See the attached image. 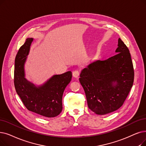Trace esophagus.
<instances>
[{
    "instance_id": "34e87169",
    "label": "esophagus",
    "mask_w": 146,
    "mask_h": 146,
    "mask_svg": "<svg viewBox=\"0 0 146 146\" xmlns=\"http://www.w3.org/2000/svg\"><path fill=\"white\" fill-rule=\"evenodd\" d=\"M80 74V72L78 70H75L73 72V76L75 78H78V77L79 76Z\"/></svg>"
}]
</instances>
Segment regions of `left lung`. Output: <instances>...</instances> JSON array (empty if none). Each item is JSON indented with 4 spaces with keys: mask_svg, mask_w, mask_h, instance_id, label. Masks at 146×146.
I'll return each instance as SVG.
<instances>
[{
    "mask_svg": "<svg viewBox=\"0 0 146 146\" xmlns=\"http://www.w3.org/2000/svg\"><path fill=\"white\" fill-rule=\"evenodd\" d=\"M117 46L115 55L91 62L80 74L79 81L88 107L97 115L119 109L134 83V71L129 50L120 38Z\"/></svg>",
    "mask_w": 146,
    "mask_h": 146,
    "instance_id": "left-lung-1",
    "label": "left lung"
}]
</instances>
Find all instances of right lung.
Masks as SVG:
<instances>
[{"label":"right lung","instance_id":"right-lung-1","mask_svg":"<svg viewBox=\"0 0 146 146\" xmlns=\"http://www.w3.org/2000/svg\"><path fill=\"white\" fill-rule=\"evenodd\" d=\"M32 41V38H27L16 55L15 88L28 110L45 117H54L58 116L62 110V94L72 80V72L69 71L54 75L45 84L39 87L28 82L24 78V64Z\"/></svg>","mask_w":146,"mask_h":146}]
</instances>
